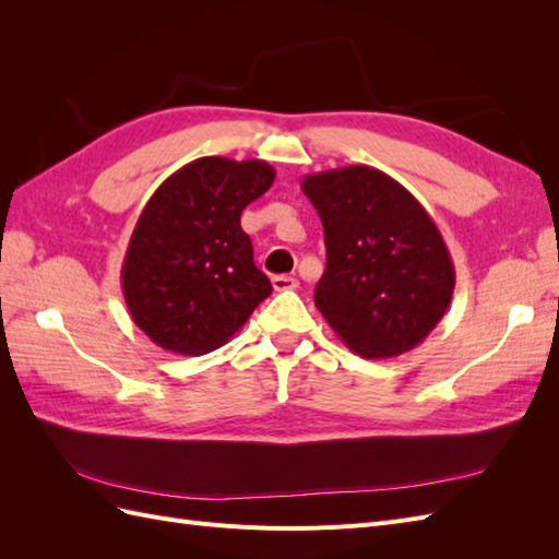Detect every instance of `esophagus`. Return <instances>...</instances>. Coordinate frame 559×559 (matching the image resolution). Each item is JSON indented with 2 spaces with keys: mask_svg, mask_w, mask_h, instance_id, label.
Segmentation results:
<instances>
[{
  "mask_svg": "<svg viewBox=\"0 0 559 559\" xmlns=\"http://www.w3.org/2000/svg\"><path fill=\"white\" fill-rule=\"evenodd\" d=\"M273 286H275V292H292L298 286V280L289 277V275H275Z\"/></svg>",
  "mask_w": 559,
  "mask_h": 559,
  "instance_id": "esophagus-1",
  "label": "esophagus"
}]
</instances>
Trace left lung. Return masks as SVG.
Here are the masks:
<instances>
[{"mask_svg":"<svg viewBox=\"0 0 559 559\" xmlns=\"http://www.w3.org/2000/svg\"><path fill=\"white\" fill-rule=\"evenodd\" d=\"M326 242L314 306L364 359L411 352L443 319L454 265L417 198L368 165L302 177Z\"/></svg>","mask_w":559,"mask_h":559,"instance_id":"8db88e82","label":"left lung"}]
</instances>
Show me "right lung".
I'll return each instance as SVG.
<instances>
[{"instance_id":"1","label":"right lung","mask_w":559,"mask_h":559,"mask_svg":"<svg viewBox=\"0 0 559 559\" xmlns=\"http://www.w3.org/2000/svg\"><path fill=\"white\" fill-rule=\"evenodd\" d=\"M275 181L265 160L198 158L144 205L126 251V306L158 347L200 357L226 345L273 294L253 265L242 210Z\"/></svg>"}]
</instances>
